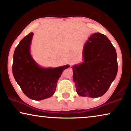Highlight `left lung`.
I'll use <instances>...</instances> for the list:
<instances>
[{
    "instance_id": "obj_1",
    "label": "left lung",
    "mask_w": 131,
    "mask_h": 131,
    "mask_svg": "<svg viewBox=\"0 0 131 131\" xmlns=\"http://www.w3.org/2000/svg\"><path fill=\"white\" fill-rule=\"evenodd\" d=\"M83 61L72 67L77 93L90 98L103 96L117 75L115 48L106 36L94 33L83 46Z\"/></svg>"
}]
</instances>
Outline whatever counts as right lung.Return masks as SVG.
I'll return each instance as SVG.
<instances>
[{"label":"right lung","mask_w":131,"mask_h":131,"mask_svg":"<svg viewBox=\"0 0 131 131\" xmlns=\"http://www.w3.org/2000/svg\"><path fill=\"white\" fill-rule=\"evenodd\" d=\"M33 33L25 36L16 47L14 53L12 73L23 92L30 99L40 101L53 95L62 71L70 67H40L30 53Z\"/></svg>","instance_id":"add662e5"}]
</instances>
